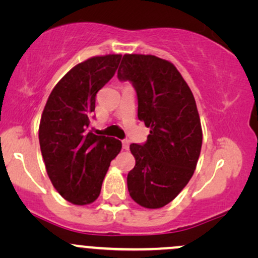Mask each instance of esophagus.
Returning <instances> with one entry per match:
<instances>
[{
    "label": "esophagus",
    "instance_id": "1",
    "mask_svg": "<svg viewBox=\"0 0 258 258\" xmlns=\"http://www.w3.org/2000/svg\"><path fill=\"white\" fill-rule=\"evenodd\" d=\"M121 142H122V148H123V149H125V150L128 149V148H130V141H128V139H122V141H121Z\"/></svg>",
    "mask_w": 258,
    "mask_h": 258
}]
</instances>
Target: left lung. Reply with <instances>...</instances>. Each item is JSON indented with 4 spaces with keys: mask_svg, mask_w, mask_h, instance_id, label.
<instances>
[{
    "mask_svg": "<svg viewBox=\"0 0 258 258\" xmlns=\"http://www.w3.org/2000/svg\"><path fill=\"white\" fill-rule=\"evenodd\" d=\"M117 79L130 81L138 99V119L150 128L147 142L132 143L136 165L127 188L136 203L160 209L193 176L203 131L194 96L176 67L155 55L125 54Z\"/></svg>",
    "mask_w": 258,
    "mask_h": 258,
    "instance_id": "8db88e82",
    "label": "left lung"
}]
</instances>
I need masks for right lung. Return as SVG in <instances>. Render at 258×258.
<instances>
[{"label":"right lung","mask_w":258,"mask_h":258,"mask_svg":"<svg viewBox=\"0 0 258 258\" xmlns=\"http://www.w3.org/2000/svg\"><path fill=\"white\" fill-rule=\"evenodd\" d=\"M121 54L93 57L74 67L44 105L38 139L47 174L65 200L87 205L99 197L121 142L91 128L96 94L115 75Z\"/></svg>","instance_id":"obj_1"}]
</instances>
